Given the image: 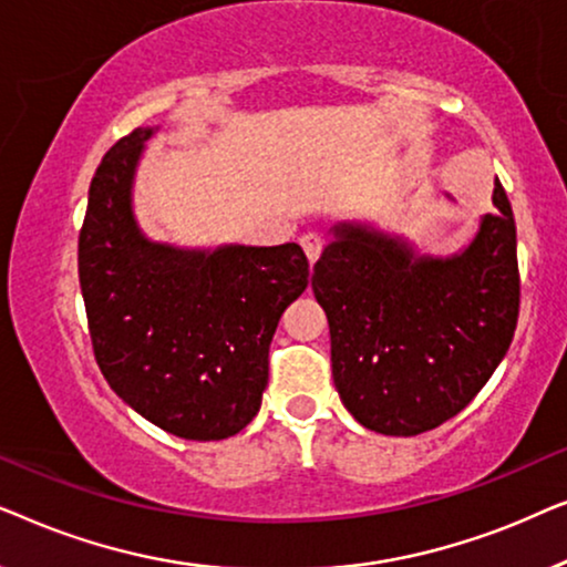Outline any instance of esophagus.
<instances>
[{
  "label": "esophagus",
  "mask_w": 567,
  "mask_h": 567,
  "mask_svg": "<svg viewBox=\"0 0 567 567\" xmlns=\"http://www.w3.org/2000/svg\"><path fill=\"white\" fill-rule=\"evenodd\" d=\"M299 243H301V247H305L309 262H315L317 258H320V252L324 247V237L320 235V231H305Z\"/></svg>",
  "instance_id": "esophagus-1"
}]
</instances>
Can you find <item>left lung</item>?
<instances>
[{
	"label": "left lung",
	"instance_id": "1",
	"mask_svg": "<svg viewBox=\"0 0 567 567\" xmlns=\"http://www.w3.org/2000/svg\"><path fill=\"white\" fill-rule=\"evenodd\" d=\"M495 212L452 258L338 224L312 289L330 322L336 390L363 429L417 436L475 400L514 340L516 221L495 181Z\"/></svg>",
	"mask_w": 567,
	"mask_h": 567
}]
</instances>
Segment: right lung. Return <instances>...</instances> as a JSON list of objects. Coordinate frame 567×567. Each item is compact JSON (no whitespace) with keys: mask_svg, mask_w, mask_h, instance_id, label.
<instances>
[{"mask_svg":"<svg viewBox=\"0 0 567 567\" xmlns=\"http://www.w3.org/2000/svg\"><path fill=\"white\" fill-rule=\"evenodd\" d=\"M152 128L111 146L90 183L80 286L97 367L118 398L188 441L235 436L258 415L268 348L307 289L297 243L181 250L150 243L131 185Z\"/></svg>","mask_w":567,"mask_h":567,"instance_id":"add662e5","label":"right lung"}]
</instances>
